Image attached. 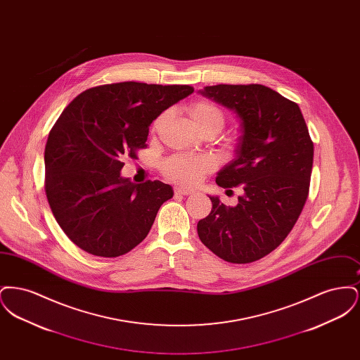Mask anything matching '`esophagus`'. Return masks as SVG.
Returning a JSON list of instances; mask_svg holds the SVG:
<instances>
[{"label":"esophagus","mask_w":360,"mask_h":360,"mask_svg":"<svg viewBox=\"0 0 360 360\" xmlns=\"http://www.w3.org/2000/svg\"><path fill=\"white\" fill-rule=\"evenodd\" d=\"M174 191H175V194H182V195H190V194L194 193L193 190H188V188H175Z\"/></svg>","instance_id":"esophagus-1"}]
</instances>
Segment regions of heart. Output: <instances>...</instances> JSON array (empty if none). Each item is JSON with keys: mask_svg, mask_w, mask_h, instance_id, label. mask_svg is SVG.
Instances as JSON below:
<instances>
[{"mask_svg": "<svg viewBox=\"0 0 360 360\" xmlns=\"http://www.w3.org/2000/svg\"><path fill=\"white\" fill-rule=\"evenodd\" d=\"M188 116L198 132L219 134L224 128L225 119L221 110L206 101L191 103L188 108ZM165 116H159L154 122L156 129ZM163 174L176 184L193 186L198 184L202 176L214 169V160L207 155H172L163 162Z\"/></svg>", "mask_w": 360, "mask_h": 360, "instance_id": "heart-1", "label": "heart"}]
</instances>
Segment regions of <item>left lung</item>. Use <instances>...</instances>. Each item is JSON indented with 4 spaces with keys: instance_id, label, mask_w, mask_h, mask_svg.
<instances>
[{
    "instance_id": "obj_1",
    "label": "left lung",
    "mask_w": 360,
    "mask_h": 360,
    "mask_svg": "<svg viewBox=\"0 0 360 360\" xmlns=\"http://www.w3.org/2000/svg\"><path fill=\"white\" fill-rule=\"evenodd\" d=\"M198 93L239 119L235 159L217 172L216 184L241 186L243 195L236 206L209 195L212 212L197 232L217 257L251 263L286 239L305 205L313 166L308 127L300 106L267 86H206Z\"/></svg>"
}]
</instances>
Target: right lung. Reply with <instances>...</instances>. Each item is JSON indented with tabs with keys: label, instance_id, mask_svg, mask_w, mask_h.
I'll return each mask as SVG.
<instances>
[{
	"label": "right lung",
	"instance_id": "obj_1",
	"mask_svg": "<svg viewBox=\"0 0 360 360\" xmlns=\"http://www.w3.org/2000/svg\"><path fill=\"white\" fill-rule=\"evenodd\" d=\"M193 91L188 85L97 86L62 112L44 151L46 194L53 217L81 250L116 257L146 239L174 190L121 176L122 159L136 158L151 122Z\"/></svg>",
	"mask_w": 360,
	"mask_h": 360
}]
</instances>
